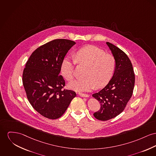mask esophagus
I'll return each instance as SVG.
<instances>
[{"label":"esophagus","instance_id":"obj_1","mask_svg":"<svg viewBox=\"0 0 156 156\" xmlns=\"http://www.w3.org/2000/svg\"><path fill=\"white\" fill-rule=\"evenodd\" d=\"M79 96H82V97H83V98H88V97H89V94H87L79 93Z\"/></svg>","mask_w":156,"mask_h":156}]
</instances>
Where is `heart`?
<instances>
[{
	"mask_svg": "<svg viewBox=\"0 0 156 156\" xmlns=\"http://www.w3.org/2000/svg\"><path fill=\"white\" fill-rule=\"evenodd\" d=\"M75 61L87 66L84 77L77 79L69 84V87L78 92H86L96 86L101 88L106 85L113 76L115 69V60L112 54L105 53L103 50L93 45H88L78 50L74 54ZM75 61L69 57H65L61 66V73L68 81L74 76Z\"/></svg>",
	"mask_w": 156,
	"mask_h": 156,
	"instance_id": "obj_1",
	"label": "heart"
}]
</instances>
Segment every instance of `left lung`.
Wrapping results in <instances>:
<instances>
[{"instance_id": "1", "label": "left lung", "mask_w": 156, "mask_h": 156, "mask_svg": "<svg viewBox=\"0 0 156 156\" xmlns=\"http://www.w3.org/2000/svg\"><path fill=\"white\" fill-rule=\"evenodd\" d=\"M115 60L114 75L108 84L99 92L92 94L101 105L94 114L98 120L107 121L120 114L131 99L135 83L132 63L127 55L114 44L107 42Z\"/></svg>"}]
</instances>
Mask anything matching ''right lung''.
<instances>
[{"label":"right lung","instance_id":"obj_1","mask_svg":"<svg viewBox=\"0 0 156 156\" xmlns=\"http://www.w3.org/2000/svg\"><path fill=\"white\" fill-rule=\"evenodd\" d=\"M76 44L57 39L48 42L32 53L22 74V82L32 106L51 119L61 117L76 94L63 89L65 81L60 75L62 60Z\"/></svg>","mask_w":156,"mask_h":156}]
</instances>
